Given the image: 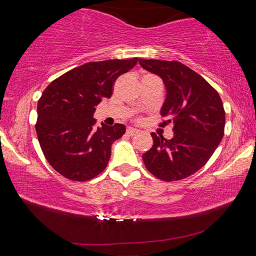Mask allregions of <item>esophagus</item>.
I'll list each match as a JSON object with an SVG mask.
<instances>
[{
  "label": "esophagus",
  "mask_w": 256,
  "mask_h": 256,
  "mask_svg": "<svg viewBox=\"0 0 256 256\" xmlns=\"http://www.w3.org/2000/svg\"><path fill=\"white\" fill-rule=\"evenodd\" d=\"M126 133L128 134V136H136V134L140 133V130L133 128H128L126 130Z\"/></svg>",
  "instance_id": "34e87169"
}]
</instances>
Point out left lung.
<instances>
[{"mask_svg": "<svg viewBox=\"0 0 256 256\" xmlns=\"http://www.w3.org/2000/svg\"><path fill=\"white\" fill-rule=\"evenodd\" d=\"M144 70L162 78L166 98L160 114L172 123L167 140L151 133L154 144L142 154L146 170L159 180L186 178L202 168L222 140L224 110L219 94L206 79L177 60L138 58Z\"/></svg>", "mask_w": 256, "mask_h": 256, "instance_id": "left-lung-1", "label": "left lung"}]
</instances>
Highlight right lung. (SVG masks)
Listing matches in <instances>:
<instances>
[{
  "instance_id": "1",
  "label": "right lung",
  "mask_w": 256,
  "mask_h": 256,
  "mask_svg": "<svg viewBox=\"0 0 256 256\" xmlns=\"http://www.w3.org/2000/svg\"><path fill=\"white\" fill-rule=\"evenodd\" d=\"M138 58L90 62L52 81L37 105L36 132L47 162L71 180L84 182L105 170L112 144L125 125H96L94 114L102 98H110L118 78Z\"/></svg>"
}]
</instances>
